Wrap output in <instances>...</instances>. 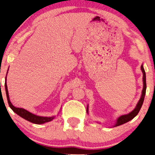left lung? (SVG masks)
I'll list each match as a JSON object with an SVG mask.
<instances>
[{"instance_id": "obj_1", "label": "left lung", "mask_w": 155, "mask_h": 155, "mask_svg": "<svg viewBox=\"0 0 155 155\" xmlns=\"http://www.w3.org/2000/svg\"><path fill=\"white\" fill-rule=\"evenodd\" d=\"M141 70L142 71V73H143V84H144L141 98H140L139 102H138L137 106H136V108L134 109V110L132 111L131 113H130L129 114H127V115H122V116L120 117L118 119H117L116 124H115V127L124 124V123L128 122V121L131 120L132 119H133L134 117H135L136 115L138 114L140 108H141L142 104H143V101H144V98H145V94H146V88H147V85H146V74H145V69H144L143 66L142 65L141 66ZM86 110H87V112H88V107H87V109H86Z\"/></svg>"}]
</instances>
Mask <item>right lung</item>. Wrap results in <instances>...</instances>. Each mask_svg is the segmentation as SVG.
I'll list each match as a JSON object with an SVG mask.
<instances>
[{
	"label": "right lung",
	"mask_w": 155,
	"mask_h": 155,
	"mask_svg": "<svg viewBox=\"0 0 155 155\" xmlns=\"http://www.w3.org/2000/svg\"><path fill=\"white\" fill-rule=\"evenodd\" d=\"M5 92H6V96H7V99L8 104L10 108L13 110L15 113H17L18 115H20V117H22V118L27 120L30 121V122L35 123V124H42V123L49 122V121L52 120L54 119V117H41L38 116L32 113L29 112V111L25 110L23 108H16V107L13 106V105L11 104L10 99L9 96H8V87L7 84H6V77H5Z\"/></svg>",
	"instance_id": "right-lung-1"
}]
</instances>
